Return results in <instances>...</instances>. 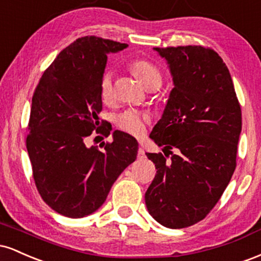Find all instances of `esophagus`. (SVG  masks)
Returning a JSON list of instances; mask_svg holds the SVG:
<instances>
[{"label": "esophagus", "instance_id": "obj_1", "mask_svg": "<svg viewBox=\"0 0 261 261\" xmlns=\"http://www.w3.org/2000/svg\"><path fill=\"white\" fill-rule=\"evenodd\" d=\"M146 157V154H145V151H143L142 148H139V151H137V158H139V160H142V158H145Z\"/></svg>", "mask_w": 261, "mask_h": 261}]
</instances>
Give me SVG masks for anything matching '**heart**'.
Here are the masks:
<instances>
[{"label":"heart","instance_id":"obj_1","mask_svg":"<svg viewBox=\"0 0 261 261\" xmlns=\"http://www.w3.org/2000/svg\"><path fill=\"white\" fill-rule=\"evenodd\" d=\"M128 68L147 88L152 85H161L162 72L158 66L154 65L153 62L145 59H136L130 62ZM99 94L103 103L110 104L114 100L113 73L109 71L104 72L101 76ZM148 122L149 116L147 114L137 112V110H125L115 119V125L121 131L136 137L145 134Z\"/></svg>","mask_w":261,"mask_h":261}]
</instances>
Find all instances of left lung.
<instances>
[{
	"mask_svg": "<svg viewBox=\"0 0 261 261\" xmlns=\"http://www.w3.org/2000/svg\"><path fill=\"white\" fill-rule=\"evenodd\" d=\"M154 50L168 61L174 88L149 135L169 153H146L157 169L145 194L146 206L164 227L185 228L207 216L232 178L241 104L228 68L214 49L187 45Z\"/></svg>",
	"mask_w": 261,
	"mask_h": 261,
	"instance_id": "obj_1",
	"label": "left lung"
}]
</instances>
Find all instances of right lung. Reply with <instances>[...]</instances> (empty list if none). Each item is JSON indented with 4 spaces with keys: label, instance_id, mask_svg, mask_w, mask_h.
Returning a JSON list of instances; mask_svg holds the SVG:
<instances>
[{
    "label": "right lung",
    "instance_id": "1",
    "mask_svg": "<svg viewBox=\"0 0 261 261\" xmlns=\"http://www.w3.org/2000/svg\"><path fill=\"white\" fill-rule=\"evenodd\" d=\"M126 46L95 35L76 39L35 87L27 149L41 199L62 216L85 217L99 208L114 181L136 160L139 143L121 131L101 149L86 146L94 131L106 137L112 131L98 118L99 83L107 54Z\"/></svg>",
    "mask_w": 261,
    "mask_h": 261
}]
</instances>
